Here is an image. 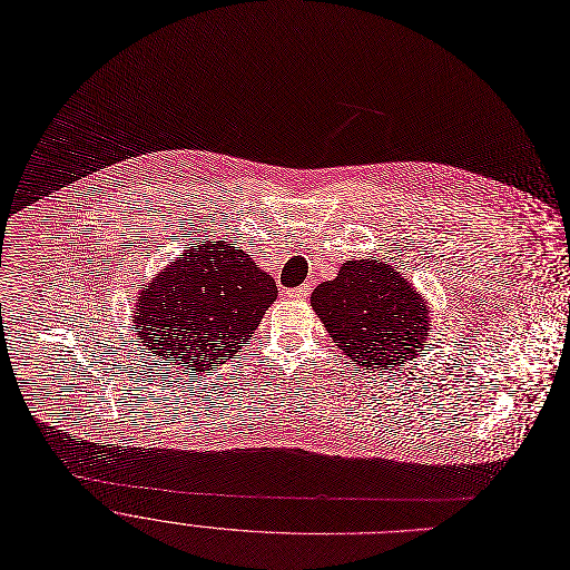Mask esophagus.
Returning <instances> with one entry per match:
<instances>
[{
	"instance_id": "esophagus-1",
	"label": "esophagus",
	"mask_w": 570,
	"mask_h": 570,
	"mask_svg": "<svg viewBox=\"0 0 570 570\" xmlns=\"http://www.w3.org/2000/svg\"><path fill=\"white\" fill-rule=\"evenodd\" d=\"M309 292H312V285H309V283H303L301 287L287 289V292H285V296H287V298H292V301H305V298L309 296Z\"/></svg>"
}]
</instances>
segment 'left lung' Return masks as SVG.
Wrapping results in <instances>:
<instances>
[{
	"instance_id": "obj_1",
	"label": "left lung",
	"mask_w": 570,
	"mask_h": 570,
	"mask_svg": "<svg viewBox=\"0 0 570 570\" xmlns=\"http://www.w3.org/2000/svg\"><path fill=\"white\" fill-rule=\"evenodd\" d=\"M309 303L338 351L364 371H393L431 346L426 301L382 261H346Z\"/></svg>"
}]
</instances>
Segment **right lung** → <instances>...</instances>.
Here are the masks:
<instances>
[{
  "instance_id": "obj_1",
  "label": "right lung",
  "mask_w": 570,
  "mask_h": 570,
  "mask_svg": "<svg viewBox=\"0 0 570 570\" xmlns=\"http://www.w3.org/2000/svg\"><path fill=\"white\" fill-rule=\"evenodd\" d=\"M276 296L240 247L197 243L141 287L132 323L150 357L204 371L243 351Z\"/></svg>"
}]
</instances>
